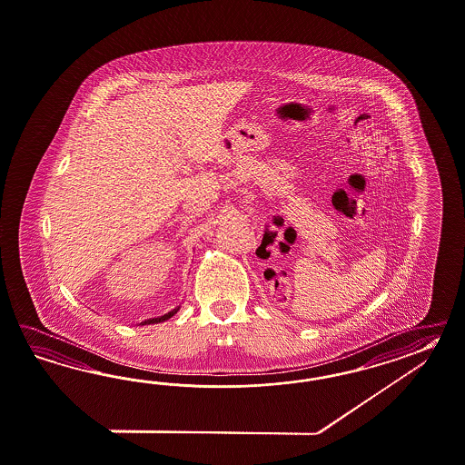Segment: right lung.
Wrapping results in <instances>:
<instances>
[{"label":"right lung","mask_w":465,"mask_h":465,"mask_svg":"<svg viewBox=\"0 0 465 465\" xmlns=\"http://www.w3.org/2000/svg\"><path fill=\"white\" fill-rule=\"evenodd\" d=\"M179 312V309H173L172 312H168V313H165V315H162V317H156V319H150V321H144L143 323H155V322H163L167 321V319H170V317H173L175 313Z\"/></svg>","instance_id":"obj_1"}]
</instances>
